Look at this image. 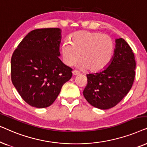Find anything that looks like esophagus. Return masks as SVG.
Returning a JSON list of instances; mask_svg holds the SVG:
<instances>
[{
	"instance_id": "1",
	"label": "esophagus",
	"mask_w": 147,
	"mask_h": 147,
	"mask_svg": "<svg viewBox=\"0 0 147 147\" xmlns=\"http://www.w3.org/2000/svg\"><path fill=\"white\" fill-rule=\"evenodd\" d=\"M72 75H73V76H77L79 75V73L76 70H74V71H72Z\"/></svg>"
}]
</instances>
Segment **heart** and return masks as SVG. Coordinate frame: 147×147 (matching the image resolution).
<instances>
[{
    "mask_svg": "<svg viewBox=\"0 0 147 147\" xmlns=\"http://www.w3.org/2000/svg\"><path fill=\"white\" fill-rule=\"evenodd\" d=\"M114 42L110 37L100 32L80 31L70 36V42H64L61 47L63 62L71 66L80 58L77 66L88 68L91 72H99L107 67L112 60Z\"/></svg>",
    "mask_w": 147,
    "mask_h": 147,
    "instance_id": "heart-1",
    "label": "heart"
}]
</instances>
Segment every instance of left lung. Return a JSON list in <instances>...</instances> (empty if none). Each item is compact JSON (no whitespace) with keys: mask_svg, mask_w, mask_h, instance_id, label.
I'll return each instance as SVG.
<instances>
[{"mask_svg":"<svg viewBox=\"0 0 147 147\" xmlns=\"http://www.w3.org/2000/svg\"><path fill=\"white\" fill-rule=\"evenodd\" d=\"M112 60L106 68L88 74L83 95L92 106L107 109L116 106L132 87L136 62L132 49L122 38L116 39Z\"/></svg>","mask_w":147,"mask_h":147,"instance_id":"1","label":"left lung"}]
</instances>
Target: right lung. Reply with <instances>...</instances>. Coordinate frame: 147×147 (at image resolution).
I'll return each mask as SVG.
<instances>
[{
    "mask_svg": "<svg viewBox=\"0 0 147 147\" xmlns=\"http://www.w3.org/2000/svg\"><path fill=\"white\" fill-rule=\"evenodd\" d=\"M62 30L38 29L29 32L11 58V81L25 102L37 108L54 103L72 68L59 58Z\"/></svg>",
    "mask_w": 147,
    "mask_h": 147,
    "instance_id": "1",
    "label": "right lung"
}]
</instances>
